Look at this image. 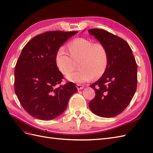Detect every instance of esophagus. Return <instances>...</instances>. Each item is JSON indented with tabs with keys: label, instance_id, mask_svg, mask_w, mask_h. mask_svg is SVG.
<instances>
[{
	"label": "esophagus",
	"instance_id": "obj_1",
	"mask_svg": "<svg viewBox=\"0 0 153 153\" xmlns=\"http://www.w3.org/2000/svg\"><path fill=\"white\" fill-rule=\"evenodd\" d=\"M84 88V86L83 85H80V84H77V90H81Z\"/></svg>",
	"mask_w": 153,
	"mask_h": 153
}]
</instances>
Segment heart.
Returning a JSON list of instances; mask_svg holds the SVG:
<instances>
[{"label": "heart", "mask_w": 153, "mask_h": 153, "mask_svg": "<svg viewBox=\"0 0 153 153\" xmlns=\"http://www.w3.org/2000/svg\"><path fill=\"white\" fill-rule=\"evenodd\" d=\"M70 56L64 46H60L55 56V62L63 75H67L75 68L74 61H79V69L70 73L66 78L76 83H83L98 79L106 71L109 55L107 47L103 43L94 42L91 39L78 37L68 44Z\"/></svg>", "instance_id": "b5f03b06"}]
</instances>
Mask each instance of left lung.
<instances>
[{"mask_svg": "<svg viewBox=\"0 0 153 153\" xmlns=\"http://www.w3.org/2000/svg\"><path fill=\"white\" fill-rule=\"evenodd\" d=\"M88 33L107 47L108 65L106 71L91 87L96 96L88 105L97 116L112 117L122 112L130 103L137 87V64L128 43L102 29Z\"/></svg>", "mask_w": 153, "mask_h": 153, "instance_id": "8db88e82", "label": "left lung"}]
</instances>
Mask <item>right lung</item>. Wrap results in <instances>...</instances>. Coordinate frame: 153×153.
Instances as JSON below:
<instances>
[{"instance_id":"add662e5","label":"right lung","mask_w":153,"mask_h":153,"mask_svg":"<svg viewBox=\"0 0 153 153\" xmlns=\"http://www.w3.org/2000/svg\"><path fill=\"white\" fill-rule=\"evenodd\" d=\"M77 33H43L31 39L22 50L15 68V92L22 107L37 119L50 120L61 115L77 91L72 82L59 86L63 75L55 62L57 49Z\"/></svg>"}]
</instances>
